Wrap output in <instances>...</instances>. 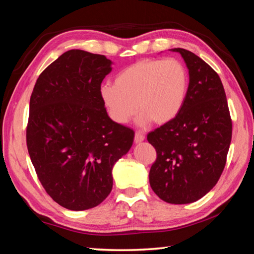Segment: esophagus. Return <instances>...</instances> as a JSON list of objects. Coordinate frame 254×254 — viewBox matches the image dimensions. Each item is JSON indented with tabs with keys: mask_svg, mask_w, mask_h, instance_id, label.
Returning <instances> with one entry per match:
<instances>
[{
	"mask_svg": "<svg viewBox=\"0 0 254 254\" xmlns=\"http://www.w3.org/2000/svg\"><path fill=\"white\" fill-rule=\"evenodd\" d=\"M144 139H145V136H144L143 133L135 132V135H134V142H135V143L142 142V141H144Z\"/></svg>",
	"mask_w": 254,
	"mask_h": 254,
	"instance_id": "34e87169",
	"label": "esophagus"
}]
</instances>
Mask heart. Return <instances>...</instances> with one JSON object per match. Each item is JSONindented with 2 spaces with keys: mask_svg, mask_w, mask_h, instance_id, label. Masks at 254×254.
Wrapping results in <instances>:
<instances>
[{
  "mask_svg": "<svg viewBox=\"0 0 254 254\" xmlns=\"http://www.w3.org/2000/svg\"><path fill=\"white\" fill-rule=\"evenodd\" d=\"M188 87V71L179 60L142 59L120 71L114 85H103L100 96L114 122L126 124L139 111V126H163L178 117Z\"/></svg>",
  "mask_w": 254,
  "mask_h": 254,
  "instance_id": "b5f03b06",
  "label": "heart"
}]
</instances>
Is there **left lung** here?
I'll list each match as a JSON object with an SVG mask.
<instances>
[{"instance_id": "obj_1", "label": "left lung", "mask_w": 254, "mask_h": 254, "mask_svg": "<svg viewBox=\"0 0 254 254\" xmlns=\"http://www.w3.org/2000/svg\"><path fill=\"white\" fill-rule=\"evenodd\" d=\"M189 75L186 102L178 117L150 132L157 151L149 182L152 190L170 204L198 200L220 179L232 139V121L224 87L212 67L182 48Z\"/></svg>"}]
</instances>
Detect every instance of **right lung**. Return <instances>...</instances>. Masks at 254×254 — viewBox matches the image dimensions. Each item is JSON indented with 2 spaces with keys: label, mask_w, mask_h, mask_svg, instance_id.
I'll list each match as a JSON object with an SVG mask.
<instances>
[{
  "label": "right lung",
  "mask_w": 254,
  "mask_h": 254,
  "mask_svg": "<svg viewBox=\"0 0 254 254\" xmlns=\"http://www.w3.org/2000/svg\"><path fill=\"white\" fill-rule=\"evenodd\" d=\"M112 64L105 56L68 50L41 72L30 98V158L48 195L67 209L93 208L109 196L114 163L134 140L101 100Z\"/></svg>",
  "instance_id": "right-lung-1"
}]
</instances>
